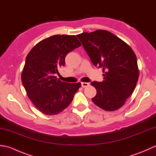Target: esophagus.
Masks as SVG:
<instances>
[{"mask_svg":"<svg viewBox=\"0 0 156 156\" xmlns=\"http://www.w3.org/2000/svg\"><path fill=\"white\" fill-rule=\"evenodd\" d=\"M89 85H90V84L88 83V82H82V83H81L82 87H83V88L87 87H88V86H89Z\"/></svg>","mask_w":156,"mask_h":156,"instance_id":"34e87169","label":"esophagus"}]
</instances>
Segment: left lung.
Returning a JSON list of instances; mask_svg holds the SVG:
<instances>
[{"label":"left lung","instance_id":"8db88e82","mask_svg":"<svg viewBox=\"0 0 156 156\" xmlns=\"http://www.w3.org/2000/svg\"><path fill=\"white\" fill-rule=\"evenodd\" d=\"M76 36L92 64L105 72L104 80L91 83L97 89L92 101L105 111L120 108L133 93L140 74L133 49L108 31L85 32Z\"/></svg>","mask_w":156,"mask_h":156}]
</instances>
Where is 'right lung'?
<instances>
[{"mask_svg":"<svg viewBox=\"0 0 156 156\" xmlns=\"http://www.w3.org/2000/svg\"><path fill=\"white\" fill-rule=\"evenodd\" d=\"M80 45L75 35H55L39 42L27 55L22 83L33 104L44 114L64 111L81 87L80 82L68 83L55 76L65 65L66 55Z\"/></svg>","mask_w":156,"mask_h":156,"instance_id":"add662e5","label":"right lung"}]
</instances>
